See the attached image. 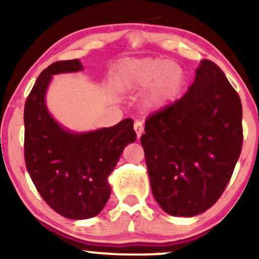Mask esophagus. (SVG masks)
I'll use <instances>...</instances> for the list:
<instances>
[{"mask_svg": "<svg viewBox=\"0 0 259 259\" xmlns=\"http://www.w3.org/2000/svg\"><path fill=\"white\" fill-rule=\"evenodd\" d=\"M134 129H135L138 139H140V136H141L142 133H144V124H142V121L136 120L135 124H134Z\"/></svg>", "mask_w": 259, "mask_h": 259, "instance_id": "obj_1", "label": "esophagus"}]
</instances>
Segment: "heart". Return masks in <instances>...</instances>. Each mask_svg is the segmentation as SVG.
<instances>
[{"mask_svg": "<svg viewBox=\"0 0 259 259\" xmlns=\"http://www.w3.org/2000/svg\"><path fill=\"white\" fill-rule=\"evenodd\" d=\"M183 82V69L165 58L125 62L115 74V84L121 91L140 92L148 89L144 97V106L148 109L164 107L179 92Z\"/></svg>", "mask_w": 259, "mask_h": 259, "instance_id": "b5f03b06", "label": "heart"}]
</instances>
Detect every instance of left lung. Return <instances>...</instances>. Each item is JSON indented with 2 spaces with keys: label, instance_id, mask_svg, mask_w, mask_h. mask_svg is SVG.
Returning <instances> with one entry per match:
<instances>
[{
  "label": "left lung",
  "instance_id": "left-lung-1",
  "mask_svg": "<svg viewBox=\"0 0 259 259\" xmlns=\"http://www.w3.org/2000/svg\"><path fill=\"white\" fill-rule=\"evenodd\" d=\"M242 105L223 70L201 61L181 99L154 112L141 144L157 203L194 217L218 201L242 148Z\"/></svg>",
  "mask_w": 259,
  "mask_h": 259
}]
</instances>
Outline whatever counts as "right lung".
<instances>
[{
	"instance_id": "right-lung-1",
	"label": "right lung",
	"mask_w": 259,
	"mask_h": 259,
	"mask_svg": "<svg viewBox=\"0 0 259 259\" xmlns=\"http://www.w3.org/2000/svg\"><path fill=\"white\" fill-rule=\"evenodd\" d=\"M79 59L59 61L44 69L25 101L24 158L28 173L45 202L69 219H89L106 206L108 177L124 147L136 140L132 118L86 133L64 129L47 109L52 76L82 70Z\"/></svg>"
}]
</instances>
